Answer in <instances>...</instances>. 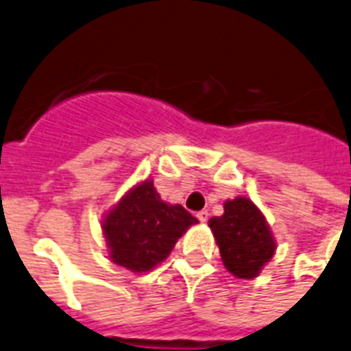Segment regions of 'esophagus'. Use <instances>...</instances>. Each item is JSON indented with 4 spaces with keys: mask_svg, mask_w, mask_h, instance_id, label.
Instances as JSON below:
<instances>
[{
    "mask_svg": "<svg viewBox=\"0 0 351 351\" xmlns=\"http://www.w3.org/2000/svg\"><path fill=\"white\" fill-rule=\"evenodd\" d=\"M196 217L199 219V223H207L208 221V212L207 210H199L198 214H196Z\"/></svg>",
    "mask_w": 351,
    "mask_h": 351,
    "instance_id": "obj_1",
    "label": "esophagus"
}]
</instances>
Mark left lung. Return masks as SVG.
I'll use <instances>...</instances> for the list:
<instances>
[{
	"mask_svg": "<svg viewBox=\"0 0 351 351\" xmlns=\"http://www.w3.org/2000/svg\"><path fill=\"white\" fill-rule=\"evenodd\" d=\"M221 261L237 278H255L275 255V239L266 217L248 198L225 202V214L208 221Z\"/></svg>",
	"mask_w": 351,
	"mask_h": 351,
	"instance_id": "obj_1",
	"label": "left lung"
}]
</instances>
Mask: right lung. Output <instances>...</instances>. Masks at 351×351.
<instances>
[{
  "mask_svg": "<svg viewBox=\"0 0 351 351\" xmlns=\"http://www.w3.org/2000/svg\"><path fill=\"white\" fill-rule=\"evenodd\" d=\"M198 219L182 205L164 203L152 180L135 185L103 221L112 262L134 273H146L166 261L189 226Z\"/></svg>",
  "mask_w": 351,
  "mask_h": 351,
  "instance_id": "obj_1",
  "label": "right lung"
}]
</instances>
